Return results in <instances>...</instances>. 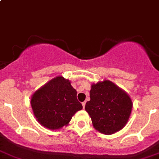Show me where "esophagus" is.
I'll return each mask as SVG.
<instances>
[{
  "instance_id": "34e87169",
  "label": "esophagus",
  "mask_w": 159,
  "mask_h": 159,
  "mask_svg": "<svg viewBox=\"0 0 159 159\" xmlns=\"http://www.w3.org/2000/svg\"><path fill=\"white\" fill-rule=\"evenodd\" d=\"M82 105H83V109H84V108H85V106H86V102H82Z\"/></svg>"
}]
</instances>
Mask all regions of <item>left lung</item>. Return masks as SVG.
Instances as JSON below:
<instances>
[{
	"mask_svg": "<svg viewBox=\"0 0 159 159\" xmlns=\"http://www.w3.org/2000/svg\"><path fill=\"white\" fill-rule=\"evenodd\" d=\"M89 93L90 100L85 109L96 130L111 135L125 126L132 109V100L125 92L104 80L92 85Z\"/></svg>",
	"mask_w": 159,
	"mask_h": 159,
	"instance_id": "obj_1",
	"label": "left lung"
}]
</instances>
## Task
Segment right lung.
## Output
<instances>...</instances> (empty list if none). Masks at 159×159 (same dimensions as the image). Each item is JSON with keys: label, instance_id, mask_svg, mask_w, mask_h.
<instances>
[{"label": "right lung", "instance_id": "obj_1", "mask_svg": "<svg viewBox=\"0 0 159 159\" xmlns=\"http://www.w3.org/2000/svg\"><path fill=\"white\" fill-rule=\"evenodd\" d=\"M30 102L37 121L53 130L67 125L73 116L83 109L76 90L62 76L53 78L36 91Z\"/></svg>", "mask_w": 159, "mask_h": 159}]
</instances>
